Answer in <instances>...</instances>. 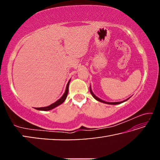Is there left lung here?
<instances>
[{
  "mask_svg": "<svg viewBox=\"0 0 160 160\" xmlns=\"http://www.w3.org/2000/svg\"><path fill=\"white\" fill-rule=\"evenodd\" d=\"M90 93H91L92 95L93 96L94 98L96 100H97V101H99V102H100L104 103V104H113V105L119 104H121V103H123V102H124L127 101V100H128V99H129V98H128V99H126V100H124V101H122V102H105V101H104V100L99 99V97H97L95 95V94H94L93 93V92H92V89H91V86H90Z\"/></svg>",
  "mask_w": 160,
  "mask_h": 160,
  "instance_id": "8db88e82",
  "label": "left lung"
}]
</instances>
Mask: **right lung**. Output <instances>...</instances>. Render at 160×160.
<instances>
[{
	"mask_svg": "<svg viewBox=\"0 0 160 160\" xmlns=\"http://www.w3.org/2000/svg\"><path fill=\"white\" fill-rule=\"evenodd\" d=\"M70 80L68 81V82L67 85H66V91H65L64 94H63V96H62L60 99H58L57 101L56 102L53 103V104H51V105L48 107H39V108H37L36 109L37 110H40V111H49L54 109V108L59 106V105H61L62 103H63L65 100H66L67 95H68V87H69V83H70Z\"/></svg>",
	"mask_w": 160,
	"mask_h": 160,
	"instance_id": "obj_1",
	"label": "right lung"
}]
</instances>
